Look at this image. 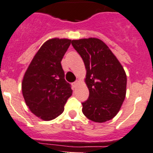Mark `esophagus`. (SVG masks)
Wrapping results in <instances>:
<instances>
[{
	"label": "esophagus",
	"instance_id": "1",
	"mask_svg": "<svg viewBox=\"0 0 153 153\" xmlns=\"http://www.w3.org/2000/svg\"><path fill=\"white\" fill-rule=\"evenodd\" d=\"M78 83H79V81H75V82H73V83H72V86H73L74 88H76V87L78 86Z\"/></svg>",
	"mask_w": 153,
	"mask_h": 153
}]
</instances>
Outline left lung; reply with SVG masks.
Returning a JSON list of instances; mask_svg holds the SVG:
<instances>
[{"label": "left lung", "instance_id": "left-lung-1", "mask_svg": "<svg viewBox=\"0 0 153 153\" xmlns=\"http://www.w3.org/2000/svg\"><path fill=\"white\" fill-rule=\"evenodd\" d=\"M72 45L79 53L87 69L88 99L82 112L95 122L113 118L126 95L127 76L123 67L106 44L98 38L73 40Z\"/></svg>", "mask_w": 153, "mask_h": 153}]
</instances>
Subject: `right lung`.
<instances>
[{"label":"right lung","instance_id":"add662e5","mask_svg":"<svg viewBox=\"0 0 153 153\" xmlns=\"http://www.w3.org/2000/svg\"><path fill=\"white\" fill-rule=\"evenodd\" d=\"M71 41L59 38L46 41L35 54L24 75L22 91L25 103L32 113L44 121L61 115L72 94L61 65Z\"/></svg>","mask_w":153,"mask_h":153}]
</instances>
